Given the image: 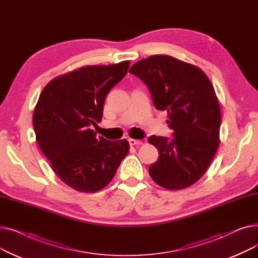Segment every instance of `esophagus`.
Masks as SVG:
<instances>
[{
    "mask_svg": "<svg viewBox=\"0 0 258 258\" xmlns=\"http://www.w3.org/2000/svg\"><path fill=\"white\" fill-rule=\"evenodd\" d=\"M128 143H130L131 146H136V145L142 144V141L141 140H136V139H130Z\"/></svg>",
    "mask_w": 258,
    "mask_h": 258,
    "instance_id": "1",
    "label": "esophagus"
}]
</instances>
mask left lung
Returning <instances> with one entry per match:
<instances>
[{
    "label": "left lung",
    "instance_id": "left-lung-1",
    "mask_svg": "<svg viewBox=\"0 0 258 258\" xmlns=\"http://www.w3.org/2000/svg\"><path fill=\"white\" fill-rule=\"evenodd\" d=\"M130 73L150 90L157 110L166 111L172 139L151 136L159 159L148 168L152 179L170 190L195 184L220 144L221 110L214 88L200 68L168 55H153L133 64Z\"/></svg>",
    "mask_w": 258,
    "mask_h": 258
}]
</instances>
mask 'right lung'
<instances>
[{
  "label": "right lung",
  "instance_id": "1",
  "mask_svg": "<svg viewBox=\"0 0 258 258\" xmlns=\"http://www.w3.org/2000/svg\"><path fill=\"white\" fill-rule=\"evenodd\" d=\"M130 63L83 67L52 79L39 95L32 119L36 142L57 177L77 191L105 187L128 153L125 139L108 141L90 127L101 121L106 95Z\"/></svg>",
  "mask_w": 258,
  "mask_h": 258
}]
</instances>
